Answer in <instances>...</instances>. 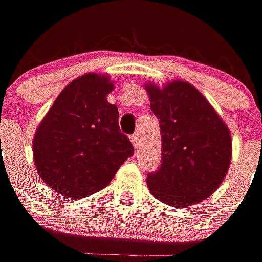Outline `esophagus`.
Wrapping results in <instances>:
<instances>
[{
    "instance_id": "34e87169",
    "label": "esophagus",
    "mask_w": 262,
    "mask_h": 262,
    "mask_svg": "<svg viewBox=\"0 0 262 262\" xmlns=\"http://www.w3.org/2000/svg\"><path fill=\"white\" fill-rule=\"evenodd\" d=\"M130 141L135 148L139 145V133H133V135L130 136Z\"/></svg>"
}]
</instances>
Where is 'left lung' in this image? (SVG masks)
I'll return each mask as SVG.
<instances>
[{"label":"left lung","mask_w":262,"mask_h":262,"mask_svg":"<svg viewBox=\"0 0 262 262\" xmlns=\"http://www.w3.org/2000/svg\"><path fill=\"white\" fill-rule=\"evenodd\" d=\"M162 133V164L146 177L148 188L170 206L205 200L223 182L231 160L228 127L203 95L185 81L146 85Z\"/></svg>","instance_id":"left-lung-1"}]
</instances>
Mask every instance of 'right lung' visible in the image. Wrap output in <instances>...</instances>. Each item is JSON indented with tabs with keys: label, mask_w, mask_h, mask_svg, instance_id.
Returning a JSON list of instances; mask_svg holds the SVG:
<instances>
[{
	"label": "right lung",
	"mask_w": 262,
	"mask_h": 262,
	"mask_svg": "<svg viewBox=\"0 0 262 262\" xmlns=\"http://www.w3.org/2000/svg\"><path fill=\"white\" fill-rule=\"evenodd\" d=\"M114 85L87 74L54 100L34 138V160L42 181L70 199L103 190L133 156L118 127V108L106 100Z\"/></svg>",
	"instance_id": "obj_1"
}]
</instances>
